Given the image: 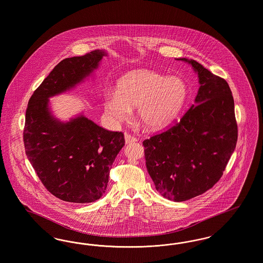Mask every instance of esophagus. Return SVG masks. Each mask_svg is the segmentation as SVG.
I'll return each mask as SVG.
<instances>
[{
  "label": "esophagus",
  "instance_id": "34e87169",
  "mask_svg": "<svg viewBox=\"0 0 263 263\" xmlns=\"http://www.w3.org/2000/svg\"><path fill=\"white\" fill-rule=\"evenodd\" d=\"M124 138H125L126 144L134 143V142H136V141H137V139H136V138L134 137V136H132V135H130V134H128V133H125V134H124Z\"/></svg>",
  "mask_w": 263,
  "mask_h": 263
}]
</instances>
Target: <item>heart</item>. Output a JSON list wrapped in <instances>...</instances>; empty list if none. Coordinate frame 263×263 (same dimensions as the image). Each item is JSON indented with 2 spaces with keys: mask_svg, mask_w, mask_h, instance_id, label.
Masks as SVG:
<instances>
[{
  "mask_svg": "<svg viewBox=\"0 0 263 263\" xmlns=\"http://www.w3.org/2000/svg\"><path fill=\"white\" fill-rule=\"evenodd\" d=\"M187 97V86L179 77H164L151 70H134L122 76L116 90L103 93V108L114 124L127 120L136 107L138 120L150 130L168 125Z\"/></svg>",
  "mask_w": 263,
  "mask_h": 263,
  "instance_id": "obj_1",
  "label": "heart"
}]
</instances>
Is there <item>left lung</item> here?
<instances>
[{"label": "left lung", "instance_id": "obj_1", "mask_svg": "<svg viewBox=\"0 0 263 263\" xmlns=\"http://www.w3.org/2000/svg\"><path fill=\"white\" fill-rule=\"evenodd\" d=\"M191 65L199 89L180 120L143 142L148 173L157 191L175 202L191 199L221 178L238 141V125L231 88L224 79L201 64Z\"/></svg>", "mask_w": 263, "mask_h": 263}]
</instances>
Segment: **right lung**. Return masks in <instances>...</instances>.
I'll return each mask as SVG.
<instances>
[{"mask_svg":"<svg viewBox=\"0 0 263 263\" xmlns=\"http://www.w3.org/2000/svg\"><path fill=\"white\" fill-rule=\"evenodd\" d=\"M107 52L66 58L28 101L24 130L25 154L39 179L63 201L90 203L104 194L113 162L125 144L122 132L108 131L81 112L61 121L49 99L75 88L100 67Z\"/></svg>","mask_w":263,"mask_h":263,"instance_id":"1","label":"right lung"}]
</instances>
